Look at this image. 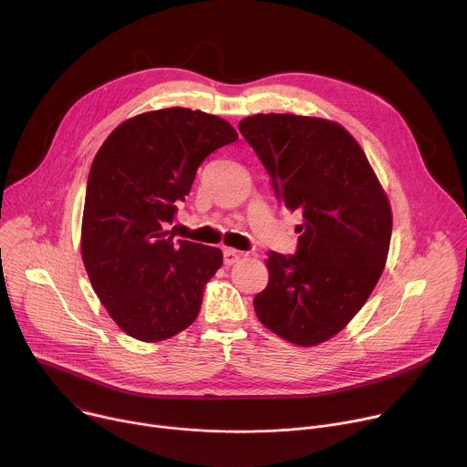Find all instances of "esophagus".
Returning <instances> with one entry per match:
<instances>
[{"mask_svg":"<svg viewBox=\"0 0 467 467\" xmlns=\"http://www.w3.org/2000/svg\"><path fill=\"white\" fill-rule=\"evenodd\" d=\"M224 265L226 266H232V265H235L241 257H243V252H237V250H234V248H224Z\"/></svg>","mask_w":467,"mask_h":467,"instance_id":"obj_1","label":"esophagus"}]
</instances>
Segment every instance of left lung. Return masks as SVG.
<instances>
[{
	"mask_svg": "<svg viewBox=\"0 0 467 467\" xmlns=\"http://www.w3.org/2000/svg\"><path fill=\"white\" fill-rule=\"evenodd\" d=\"M239 131L266 168L275 199L303 213L296 255L268 254L270 277L254 297L255 314L294 345H319L374 290L390 244V202L361 146L337 122L259 113L243 119Z\"/></svg>",
	"mask_w": 467,
	"mask_h": 467,
	"instance_id": "left-lung-1",
	"label": "left lung"
}]
</instances>
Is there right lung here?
Wrapping results in <instances>:
<instances>
[{
  "mask_svg": "<svg viewBox=\"0 0 467 467\" xmlns=\"http://www.w3.org/2000/svg\"><path fill=\"white\" fill-rule=\"evenodd\" d=\"M237 139L221 117L168 108L122 122L99 150L88 179L82 259L99 299L128 336L157 343L195 321L223 252L173 241L168 224L202 161Z\"/></svg>",
  "mask_w": 467,
  "mask_h": 467,
  "instance_id": "right-lung-1",
  "label": "right lung"
}]
</instances>
